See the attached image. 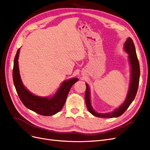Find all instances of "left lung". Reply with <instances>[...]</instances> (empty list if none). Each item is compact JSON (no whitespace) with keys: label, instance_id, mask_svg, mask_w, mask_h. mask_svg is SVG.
<instances>
[{"label":"left lung","instance_id":"8db88e82","mask_svg":"<svg viewBox=\"0 0 150 150\" xmlns=\"http://www.w3.org/2000/svg\"><path fill=\"white\" fill-rule=\"evenodd\" d=\"M124 49L125 52L129 54V59L132 68L131 80L126 99H125L123 104L119 107V108H117L113 112L103 114L98 113L95 111L91 106L89 87L88 84L86 83V91L85 93V100L86 106L88 111L95 116L104 118H111L120 116L127 110V109L135 97L138 88H139L140 71L139 62L137 58L135 45L132 39L130 38H129L127 40L125 41L124 44Z\"/></svg>","mask_w":150,"mask_h":150}]
</instances>
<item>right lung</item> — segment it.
<instances>
[{
    "label": "right lung",
    "mask_w": 150,
    "mask_h": 150,
    "mask_svg": "<svg viewBox=\"0 0 150 150\" xmlns=\"http://www.w3.org/2000/svg\"><path fill=\"white\" fill-rule=\"evenodd\" d=\"M20 49L17 50L14 59L13 79L16 92L23 105L28 109L42 116H52L60 111L65 103L69 90L79 79L72 78L63 82L55 95L52 98L40 97L29 92L24 87L19 72L18 56Z\"/></svg>",
    "instance_id": "obj_1"
}]
</instances>
